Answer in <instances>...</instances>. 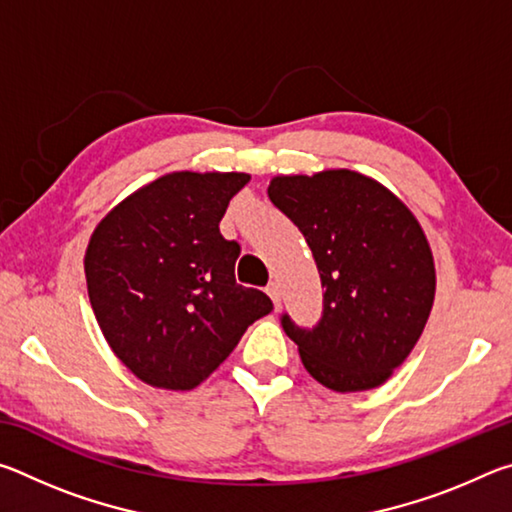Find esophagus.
Masks as SVG:
<instances>
[{
    "mask_svg": "<svg viewBox=\"0 0 512 512\" xmlns=\"http://www.w3.org/2000/svg\"><path fill=\"white\" fill-rule=\"evenodd\" d=\"M266 293H268V296H271L275 309H280V300H282L280 284H277V282H271V284H268V287H266Z\"/></svg>",
    "mask_w": 512,
    "mask_h": 512,
    "instance_id": "34e87169",
    "label": "esophagus"
}]
</instances>
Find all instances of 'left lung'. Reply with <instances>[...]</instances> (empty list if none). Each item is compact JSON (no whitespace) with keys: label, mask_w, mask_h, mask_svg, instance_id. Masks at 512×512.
Masks as SVG:
<instances>
[{"label":"left lung","mask_w":512,"mask_h":512,"mask_svg":"<svg viewBox=\"0 0 512 512\" xmlns=\"http://www.w3.org/2000/svg\"><path fill=\"white\" fill-rule=\"evenodd\" d=\"M268 198L298 225L323 282L318 325L282 327L318 384L370 391L402 366L427 325L436 268L413 212L363 173L275 176Z\"/></svg>","instance_id":"1"}]
</instances>
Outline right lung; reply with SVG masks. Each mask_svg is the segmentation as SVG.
Here are the masks:
<instances>
[{
	"instance_id": "obj_1",
	"label": "right lung",
	"mask_w": 512,
	"mask_h": 512,
	"mask_svg": "<svg viewBox=\"0 0 512 512\" xmlns=\"http://www.w3.org/2000/svg\"><path fill=\"white\" fill-rule=\"evenodd\" d=\"M248 173L173 171L124 198L94 228L85 280L117 359L155 388L192 391L228 359L248 325L271 314L241 287L237 241L219 223Z\"/></svg>"
}]
</instances>
